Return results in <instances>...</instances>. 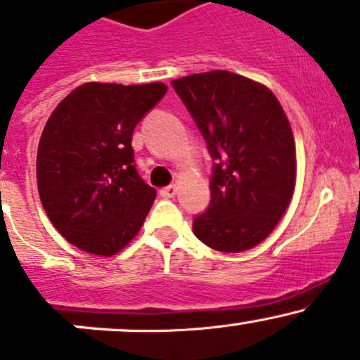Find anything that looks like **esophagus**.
I'll use <instances>...</instances> for the list:
<instances>
[{"instance_id": "1", "label": "esophagus", "mask_w": 360, "mask_h": 360, "mask_svg": "<svg viewBox=\"0 0 360 360\" xmlns=\"http://www.w3.org/2000/svg\"><path fill=\"white\" fill-rule=\"evenodd\" d=\"M176 191H177V188L174 186V184H169V186H165L160 190V195H162L163 198H174L176 197Z\"/></svg>"}]
</instances>
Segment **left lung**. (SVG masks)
Instances as JSON below:
<instances>
[{
  "instance_id": "8db88e82",
  "label": "left lung",
  "mask_w": 360,
  "mask_h": 360,
  "mask_svg": "<svg viewBox=\"0 0 360 360\" xmlns=\"http://www.w3.org/2000/svg\"><path fill=\"white\" fill-rule=\"evenodd\" d=\"M214 160L210 202L193 217L198 240L221 252L256 248L277 226L296 183L291 125L277 97L230 71L174 79Z\"/></svg>"
}]
</instances>
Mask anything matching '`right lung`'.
I'll list each match as a JSON object with an SVG mask.
<instances>
[{
	"mask_svg": "<svg viewBox=\"0 0 360 360\" xmlns=\"http://www.w3.org/2000/svg\"><path fill=\"white\" fill-rule=\"evenodd\" d=\"M165 92L163 83H85L50 115L36 158L38 191L76 248L112 256L143 226L157 190L137 174L132 132Z\"/></svg>",
	"mask_w": 360,
	"mask_h": 360,
	"instance_id": "right-lung-1",
	"label": "right lung"
}]
</instances>
